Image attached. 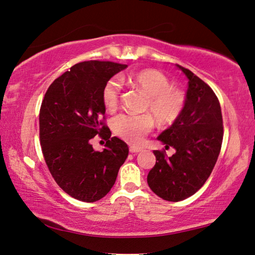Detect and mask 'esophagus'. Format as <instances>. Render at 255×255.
<instances>
[{"mask_svg":"<svg viewBox=\"0 0 255 255\" xmlns=\"http://www.w3.org/2000/svg\"><path fill=\"white\" fill-rule=\"evenodd\" d=\"M141 149L139 147H135V146H130L129 147V151L130 152H133V154H135V152H139Z\"/></svg>","mask_w":255,"mask_h":255,"instance_id":"obj_1","label":"esophagus"}]
</instances>
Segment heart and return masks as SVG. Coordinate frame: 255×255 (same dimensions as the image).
Segmentation results:
<instances>
[{
  "instance_id": "b5f03b06",
  "label": "heart",
  "mask_w": 255,
  "mask_h": 255,
  "mask_svg": "<svg viewBox=\"0 0 255 255\" xmlns=\"http://www.w3.org/2000/svg\"><path fill=\"white\" fill-rule=\"evenodd\" d=\"M122 81L132 87L140 88L148 96L146 108L155 116L159 125H170L182 115L185 107V95L177 87L170 86V80L157 69L142 70L123 77ZM122 86L117 79H110L104 86L103 103L109 112L117 109ZM114 131L122 139L132 145L140 143L154 127V118L149 114H122L113 122Z\"/></svg>"
}]
</instances>
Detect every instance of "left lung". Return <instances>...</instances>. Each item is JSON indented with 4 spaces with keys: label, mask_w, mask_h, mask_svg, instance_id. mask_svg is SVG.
<instances>
[{
    "label": "left lung",
    "mask_w": 255,
    "mask_h": 255,
    "mask_svg": "<svg viewBox=\"0 0 255 255\" xmlns=\"http://www.w3.org/2000/svg\"><path fill=\"white\" fill-rule=\"evenodd\" d=\"M188 79L185 107L179 118L157 139L176 150L170 157L154 150L156 164L147 176L148 186L165 201L192 196L210 177L223 140L220 101L211 87L176 64Z\"/></svg>",
    "instance_id": "left-lung-1"
}]
</instances>
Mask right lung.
Here are the masks:
<instances>
[{
  "label": "right lung",
  "mask_w": 255,
  "mask_h": 255,
  "mask_svg": "<svg viewBox=\"0 0 255 255\" xmlns=\"http://www.w3.org/2000/svg\"><path fill=\"white\" fill-rule=\"evenodd\" d=\"M127 64L110 61L77 63L51 83L40 109V143L51 175L64 192L92 203L107 195L128 156L127 143L105 124L103 89ZM107 140L103 152L90 140Z\"/></svg>",
  "instance_id": "add662e5"
}]
</instances>
